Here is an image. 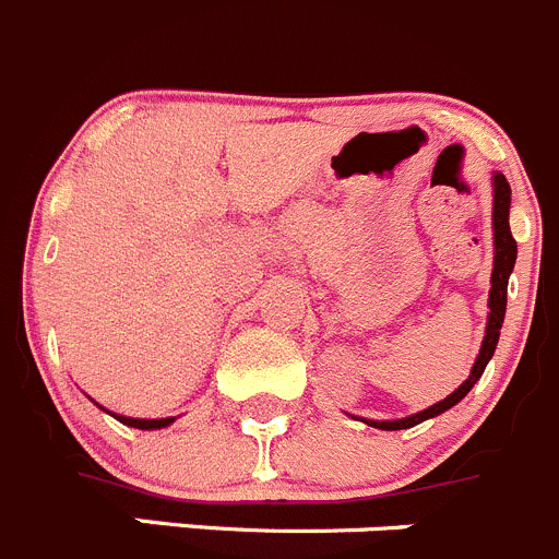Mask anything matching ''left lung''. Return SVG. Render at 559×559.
<instances>
[{
  "instance_id": "1",
  "label": "left lung",
  "mask_w": 559,
  "mask_h": 559,
  "mask_svg": "<svg viewBox=\"0 0 559 559\" xmlns=\"http://www.w3.org/2000/svg\"><path fill=\"white\" fill-rule=\"evenodd\" d=\"M508 213H511V186L502 175H495V270H491V292H489V322H486V335L484 344H480V355L475 360L473 373L464 384H459L448 399H442L440 404L429 406V409L417 412V415L404 417V420H366L368 426L382 431H399L409 429V426L424 424L429 417L440 415V412L451 409L453 404L464 399V395L473 390V384L478 382L480 373H484L486 362L491 360L497 349V341H500V328L502 319H506V306H508V275L513 273V264H516V240L511 235V224H508Z\"/></svg>"
}]
</instances>
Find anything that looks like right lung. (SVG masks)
Returning <instances> with one entry per match:
<instances>
[{"mask_svg":"<svg viewBox=\"0 0 559 559\" xmlns=\"http://www.w3.org/2000/svg\"><path fill=\"white\" fill-rule=\"evenodd\" d=\"M114 417H117L119 424L133 426V429H144V431H150V429H164V426L175 424V417H160V420H135V417H122V415H114Z\"/></svg>","mask_w":559,"mask_h":559,"instance_id":"obj_1","label":"right lung"}]
</instances>
